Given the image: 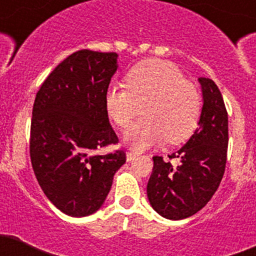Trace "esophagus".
<instances>
[{
    "label": "esophagus",
    "mask_w": 256,
    "mask_h": 256,
    "mask_svg": "<svg viewBox=\"0 0 256 256\" xmlns=\"http://www.w3.org/2000/svg\"><path fill=\"white\" fill-rule=\"evenodd\" d=\"M136 156H137V152H134V150H128V152H126V160L130 162L133 158H136Z\"/></svg>",
    "instance_id": "obj_1"
}]
</instances>
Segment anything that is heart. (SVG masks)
<instances>
[{"label":"heart","mask_w":256,"mask_h":256,"mask_svg":"<svg viewBox=\"0 0 256 256\" xmlns=\"http://www.w3.org/2000/svg\"><path fill=\"white\" fill-rule=\"evenodd\" d=\"M124 85L106 90V116L116 126L126 128L140 112L146 116L133 124L124 140L144 150L166 140L171 144L188 140L198 126L201 96L172 62L147 59L130 68Z\"/></svg>","instance_id":"heart-1"}]
</instances>
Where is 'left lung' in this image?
<instances>
[{
	"mask_svg": "<svg viewBox=\"0 0 256 256\" xmlns=\"http://www.w3.org/2000/svg\"><path fill=\"white\" fill-rule=\"evenodd\" d=\"M204 106L198 128L188 142L168 154L153 157V170L147 184L152 208L163 218L182 220L198 212L218 188L228 158V120L218 85L208 78H198ZM179 160L172 165L170 160Z\"/></svg>",
	"mask_w": 256,
	"mask_h": 256,
	"instance_id": "left-lung-1",
	"label": "left lung"
}]
</instances>
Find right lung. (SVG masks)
Returning <instances> with one entry per match:
<instances>
[{"label": "right lung", "instance_id": "1", "mask_svg": "<svg viewBox=\"0 0 256 256\" xmlns=\"http://www.w3.org/2000/svg\"><path fill=\"white\" fill-rule=\"evenodd\" d=\"M116 52L79 50L50 72L36 93L30 157L44 194L74 218L92 215L106 201L114 174L126 162L123 150L96 154L116 144L104 96L116 72Z\"/></svg>", "mask_w": 256, "mask_h": 256}]
</instances>
